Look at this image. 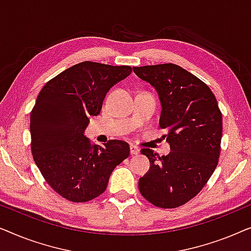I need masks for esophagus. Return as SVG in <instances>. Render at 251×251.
I'll return each instance as SVG.
<instances>
[{
  "mask_svg": "<svg viewBox=\"0 0 251 251\" xmlns=\"http://www.w3.org/2000/svg\"><path fill=\"white\" fill-rule=\"evenodd\" d=\"M130 153H131V155H137V154H139V149L135 145H130Z\"/></svg>",
  "mask_w": 251,
  "mask_h": 251,
  "instance_id": "1",
  "label": "esophagus"
}]
</instances>
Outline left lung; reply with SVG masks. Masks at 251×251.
<instances>
[{"label":"left lung","instance_id":"obj_1","mask_svg":"<svg viewBox=\"0 0 251 251\" xmlns=\"http://www.w3.org/2000/svg\"><path fill=\"white\" fill-rule=\"evenodd\" d=\"M142 80L155 88L171 152L160 156L151 149L150 170L139 178V192L163 209L180 207L200 193L214 174L221 155L222 112L210 88L176 64L133 67Z\"/></svg>","mask_w":251,"mask_h":251}]
</instances>
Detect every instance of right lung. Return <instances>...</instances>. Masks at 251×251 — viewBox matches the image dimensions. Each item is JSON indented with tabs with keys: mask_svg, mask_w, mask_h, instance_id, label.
<instances>
[{
	"mask_svg": "<svg viewBox=\"0 0 251 251\" xmlns=\"http://www.w3.org/2000/svg\"><path fill=\"white\" fill-rule=\"evenodd\" d=\"M131 71L82 61L48 81L37 96L29 126L33 159L49 186L68 201L88 202L104 193L112 171L129 156L128 143L112 139L101 147L83 132L107 91Z\"/></svg>",
	"mask_w": 251,
	"mask_h": 251,
	"instance_id": "1",
	"label": "right lung"
}]
</instances>
